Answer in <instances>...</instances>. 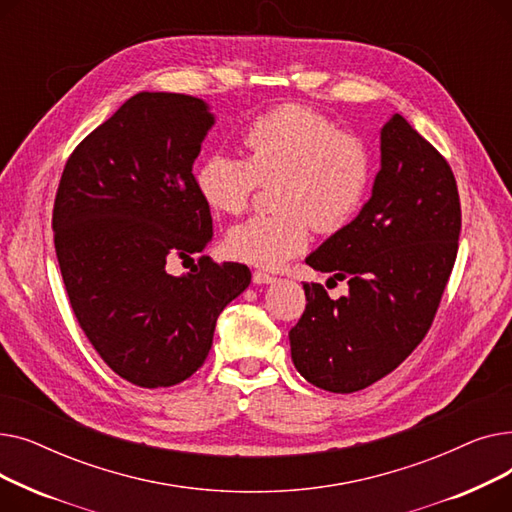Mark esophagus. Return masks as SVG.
Returning <instances> with one entry per match:
<instances>
[{"label": "esophagus", "mask_w": 512, "mask_h": 512, "mask_svg": "<svg viewBox=\"0 0 512 512\" xmlns=\"http://www.w3.org/2000/svg\"><path fill=\"white\" fill-rule=\"evenodd\" d=\"M274 280H276L274 276L265 274V272H255V274H253V282H255V284H259V286H261V284H272Z\"/></svg>", "instance_id": "1"}]
</instances>
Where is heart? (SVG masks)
Instances as JSON below:
<instances>
[{
	"label": "heart",
	"instance_id": "obj_1",
	"mask_svg": "<svg viewBox=\"0 0 512 512\" xmlns=\"http://www.w3.org/2000/svg\"><path fill=\"white\" fill-rule=\"evenodd\" d=\"M245 159L213 153L197 172L201 199L220 213H240L257 182H274V215L230 228V257L263 270H276L305 251L309 224L336 232L361 209L371 182V155L355 134L338 132L334 122L311 107L288 103L257 116L240 137Z\"/></svg>",
	"mask_w": 512,
	"mask_h": 512
}]
</instances>
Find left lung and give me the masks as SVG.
<instances>
[{
    "label": "left lung",
    "mask_w": 512,
    "mask_h": 512,
    "mask_svg": "<svg viewBox=\"0 0 512 512\" xmlns=\"http://www.w3.org/2000/svg\"><path fill=\"white\" fill-rule=\"evenodd\" d=\"M461 203L448 161L400 114L380 130V172L357 218L305 259L346 280L330 299L303 284L307 307L288 334L292 363L328 392L351 394L405 361L432 326L459 251Z\"/></svg>",
    "instance_id": "1"
}]
</instances>
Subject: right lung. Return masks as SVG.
<instances>
[{
	"instance_id": "right-lung-1",
	"label": "right lung",
	"mask_w": 512,
	"mask_h": 512,
	"mask_svg": "<svg viewBox=\"0 0 512 512\" xmlns=\"http://www.w3.org/2000/svg\"><path fill=\"white\" fill-rule=\"evenodd\" d=\"M215 124L207 101L143 91L80 143L53 205L72 311L99 357L141 388L184 382L205 363L215 321L251 284L240 263L201 257L213 238L193 164Z\"/></svg>"
}]
</instances>
